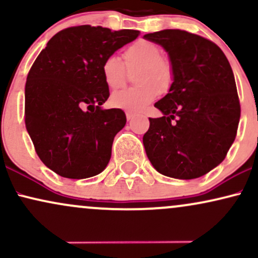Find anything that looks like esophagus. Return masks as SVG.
I'll return each instance as SVG.
<instances>
[{
	"label": "esophagus",
	"mask_w": 258,
	"mask_h": 258,
	"mask_svg": "<svg viewBox=\"0 0 258 258\" xmlns=\"http://www.w3.org/2000/svg\"><path fill=\"white\" fill-rule=\"evenodd\" d=\"M135 116H136L135 112H132V111H126V117H127V121H131Z\"/></svg>",
	"instance_id": "1"
}]
</instances>
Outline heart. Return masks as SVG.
Returning <instances> with one entry per match:
<instances>
[{
    "label": "heart",
    "mask_w": 258,
    "mask_h": 258,
    "mask_svg": "<svg viewBox=\"0 0 258 258\" xmlns=\"http://www.w3.org/2000/svg\"><path fill=\"white\" fill-rule=\"evenodd\" d=\"M158 44L138 40L122 53V60L115 55L105 58L102 64V76L110 90H116L126 82L127 73L135 72V87L123 88L110 97L114 108L138 111L152 103L158 92L165 93L173 81V69L170 60L162 57ZM125 67H123V65Z\"/></svg>",
    "instance_id": "b5f03b06"
}]
</instances>
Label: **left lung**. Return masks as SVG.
<instances>
[{
  "label": "left lung",
  "instance_id": "1",
  "mask_svg": "<svg viewBox=\"0 0 258 258\" xmlns=\"http://www.w3.org/2000/svg\"><path fill=\"white\" fill-rule=\"evenodd\" d=\"M167 52L173 69L168 93L155 103L143 136L149 161L177 179L199 178L221 164L236 136L240 103L229 61L212 41L184 30L144 35Z\"/></svg>",
  "mask_w": 258,
  "mask_h": 258
}]
</instances>
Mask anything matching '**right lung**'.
Masks as SVG:
<instances>
[{
	"instance_id": "obj_1",
	"label": "right lung",
	"mask_w": 258,
	"mask_h": 258,
	"mask_svg": "<svg viewBox=\"0 0 258 258\" xmlns=\"http://www.w3.org/2000/svg\"><path fill=\"white\" fill-rule=\"evenodd\" d=\"M138 35L73 26L55 34L32 64L25 85V126L38 158L53 172L82 179L106 167L126 115L100 106L109 98L102 64Z\"/></svg>"
}]
</instances>
